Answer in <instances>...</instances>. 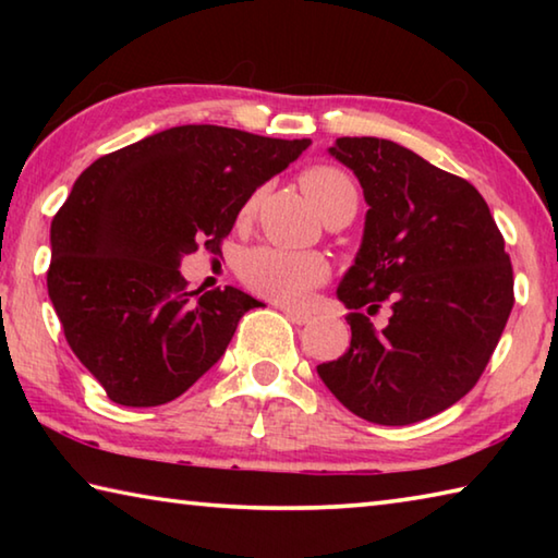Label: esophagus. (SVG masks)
<instances>
[{
  "mask_svg": "<svg viewBox=\"0 0 558 558\" xmlns=\"http://www.w3.org/2000/svg\"><path fill=\"white\" fill-rule=\"evenodd\" d=\"M280 313L286 315L292 325H307L313 315L307 313V310H300V307H290V305H280Z\"/></svg>",
  "mask_w": 558,
  "mask_h": 558,
  "instance_id": "obj_1",
  "label": "esophagus"
}]
</instances>
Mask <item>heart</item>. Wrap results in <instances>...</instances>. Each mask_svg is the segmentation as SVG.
Returning <instances> with one entry per match:
<instances>
[{
  "label": "heart",
  "instance_id": "b5f03b06",
  "mask_svg": "<svg viewBox=\"0 0 558 558\" xmlns=\"http://www.w3.org/2000/svg\"><path fill=\"white\" fill-rule=\"evenodd\" d=\"M300 184L310 199L327 216L344 206H356V186L347 172L335 165H313L300 174ZM258 204V194H253L243 204L241 216H251ZM241 278L253 292L263 298L280 302H298L310 290L323 286L329 278V263L319 253L288 251L276 245H258L248 251L241 263Z\"/></svg>",
  "mask_w": 558,
  "mask_h": 558
}]
</instances>
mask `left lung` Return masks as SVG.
I'll return each instance as SVG.
<instances>
[{
	"label": "left lung",
	"mask_w": 558,
	"mask_h": 558,
	"mask_svg": "<svg viewBox=\"0 0 558 558\" xmlns=\"http://www.w3.org/2000/svg\"><path fill=\"white\" fill-rule=\"evenodd\" d=\"M369 204L364 241L337 295L352 342L317 366L359 418L409 426L460 401L483 376L514 305L512 260L468 179L379 137L329 149ZM381 304L390 325L368 319Z\"/></svg>",
	"instance_id": "left-lung-1"
}]
</instances>
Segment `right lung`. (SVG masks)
Masks as SVG:
<instances>
[{
  "instance_id": "obj_1",
  "label": "right lung",
  "mask_w": 558,
  "mask_h": 558,
  "mask_svg": "<svg viewBox=\"0 0 558 558\" xmlns=\"http://www.w3.org/2000/svg\"><path fill=\"white\" fill-rule=\"evenodd\" d=\"M310 140L182 125L96 159L51 221L46 286L65 342L120 405L174 401L219 362L260 302L189 292L179 260L221 253L256 189Z\"/></svg>"
}]
</instances>
